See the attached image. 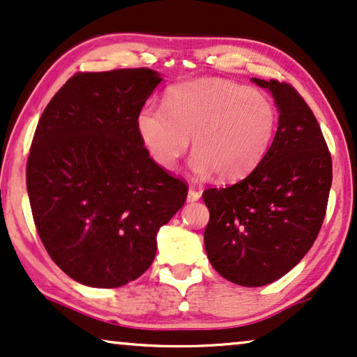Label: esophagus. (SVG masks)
I'll use <instances>...</instances> for the list:
<instances>
[{
    "label": "esophagus",
    "mask_w": 357,
    "mask_h": 357,
    "mask_svg": "<svg viewBox=\"0 0 357 357\" xmlns=\"http://www.w3.org/2000/svg\"><path fill=\"white\" fill-rule=\"evenodd\" d=\"M199 197H202V193L198 192V190H195L193 187H190L188 188V195H187V199L190 203H193V202H198L199 199Z\"/></svg>",
    "instance_id": "esophagus-1"
}]
</instances>
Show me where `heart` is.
I'll return each mask as SVG.
<instances>
[{
	"mask_svg": "<svg viewBox=\"0 0 357 357\" xmlns=\"http://www.w3.org/2000/svg\"><path fill=\"white\" fill-rule=\"evenodd\" d=\"M278 125V110L265 96L226 79H193L165 92L164 107L146 105L136 120L151 159L172 170L192 139V170L234 182L265 158Z\"/></svg>",
	"mask_w": 357,
	"mask_h": 357,
	"instance_id": "heart-1",
	"label": "heart"
}]
</instances>
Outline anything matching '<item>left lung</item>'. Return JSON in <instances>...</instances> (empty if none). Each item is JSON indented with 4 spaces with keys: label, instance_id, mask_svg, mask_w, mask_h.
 Returning a JSON list of instances; mask_svg holds the SVG:
<instances>
[{
    "label": "left lung",
    "instance_id": "left-lung-1",
    "mask_svg": "<svg viewBox=\"0 0 357 357\" xmlns=\"http://www.w3.org/2000/svg\"><path fill=\"white\" fill-rule=\"evenodd\" d=\"M280 112L261 162L236 185L208 188V258L227 281L258 287L280 280L319 236L331 187V155L310 107L294 87L252 77Z\"/></svg>",
    "mask_w": 357,
    "mask_h": 357
}]
</instances>
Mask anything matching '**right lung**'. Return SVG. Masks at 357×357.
Returning <instances> with one entry per match:
<instances>
[{
	"mask_svg": "<svg viewBox=\"0 0 357 357\" xmlns=\"http://www.w3.org/2000/svg\"><path fill=\"white\" fill-rule=\"evenodd\" d=\"M160 81L149 68L77 73L38 120L26 172L33 222L52 260L84 286L143 275L159 229L187 199L136 126Z\"/></svg>",
	"mask_w": 357,
	"mask_h": 357,
	"instance_id": "1",
	"label": "right lung"
}]
</instances>
